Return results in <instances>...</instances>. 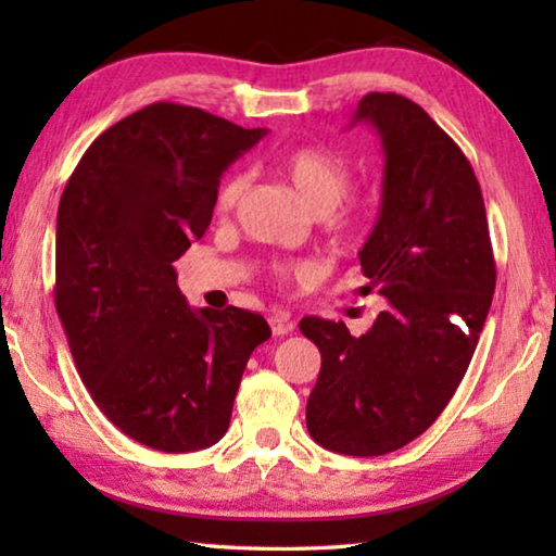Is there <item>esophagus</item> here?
<instances>
[{"label":"esophagus","mask_w":556,"mask_h":556,"mask_svg":"<svg viewBox=\"0 0 556 556\" xmlns=\"http://www.w3.org/2000/svg\"><path fill=\"white\" fill-rule=\"evenodd\" d=\"M269 326H271V333L275 336H287L294 331V321H291V316L285 312H275L269 314Z\"/></svg>","instance_id":"esophagus-1"}]
</instances>
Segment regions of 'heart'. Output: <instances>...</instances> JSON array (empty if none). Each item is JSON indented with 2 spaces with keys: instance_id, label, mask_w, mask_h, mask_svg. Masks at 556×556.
Here are the masks:
<instances>
[{
  "instance_id": "heart-1",
  "label": "heart",
  "mask_w": 556,
  "mask_h": 556,
  "mask_svg": "<svg viewBox=\"0 0 556 556\" xmlns=\"http://www.w3.org/2000/svg\"><path fill=\"white\" fill-rule=\"evenodd\" d=\"M281 174L289 178L291 188L314 213H328L341 203L343 195L351 188L353 174L341 156L333 154L331 149L324 147H296L279 159ZM244 186H248V176L232 174L220 184L218 193H215V213L228 215L238 201L242 199ZM304 265H279L275 267V275L279 279H287L289 275H304Z\"/></svg>"
}]
</instances>
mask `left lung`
<instances>
[{
	"label": "left lung",
	"mask_w": 556,
	"mask_h": 556,
	"mask_svg": "<svg viewBox=\"0 0 556 556\" xmlns=\"http://www.w3.org/2000/svg\"><path fill=\"white\" fill-rule=\"evenodd\" d=\"M355 122L382 139L380 218L361 267L390 306L361 338L343 321L301 318L321 351L306 427L336 454L382 456L425 434L454 397L491 308L495 257L473 166L417 102L368 92Z\"/></svg>",
	"instance_id": "1"
}]
</instances>
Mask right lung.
I'll use <instances>...</instances> for the list:
<instances>
[{"label":"right lung","instance_id":"obj_1","mask_svg":"<svg viewBox=\"0 0 556 556\" xmlns=\"http://www.w3.org/2000/svg\"><path fill=\"white\" fill-rule=\"evenodd\" d=\"M265 129L152 102L102 131L75 166L55 225V312L100 412L166 454L213 446L230 425L260 314L193 312L174 262L208 230L220 174Z\"/></svg>","mask_w":556,"mask_h":556}]
</instances>
